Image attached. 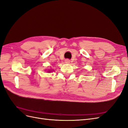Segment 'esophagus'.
I'll return each mask as SVG.
<instances>
[{
  "mask_svg": "<svg viewBox=\"0 0 128 128\" xmlns=\"http://www.w3.org/2000/svg\"><path fill=\"white\" fill-rule=\"evenodd\" d=\"M70 60H69V59H66L65 60V63L66 64H70Z\"/></svg>",
  "mask_w": 128,
  "mask_h": 128,
  "instance_id": "obj_1",
  "label": "esophagus"
}]
</instances>
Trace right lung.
I'll return each mask as SVG.
<instances>
[{"label": "right lung", "instance_id": "add662e5", "mask_svg": "<svg viewBox=\"0 0 128 128\" xmlns=\"http://www.w3.org/2000/svg\"><path fill=\"white\" fill-rule=\"evenodd\" d=\"M48 71V72H49V73H50V72L51 71H51V70H49V71Z\"/></svg>", "mask_w": 128, "mask_h": 128}]
</instances>
